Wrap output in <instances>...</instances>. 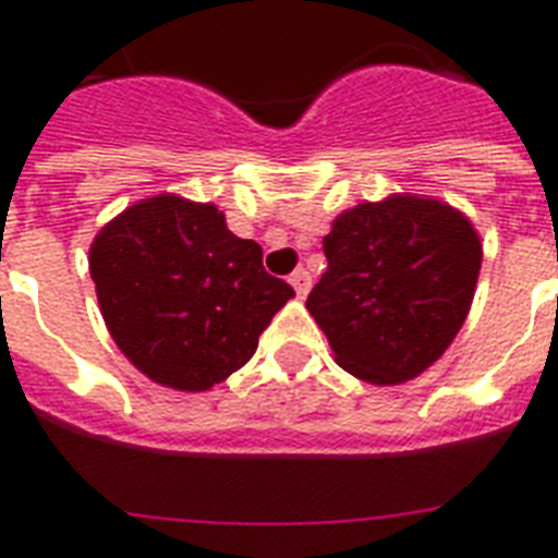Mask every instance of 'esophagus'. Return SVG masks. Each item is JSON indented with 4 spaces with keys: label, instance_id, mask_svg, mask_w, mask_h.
I'll use <instances>...</instances> for the list:
<instances>
[{
    "label": "esophagus",
    "instance_id": "esophagus-1",
    "mask_svg": "<svg viewBox=\"0 0 558 558\" xmlns=\"http://www.w3.org/2000/svg\"><path fill=\"white\" fill-rule=\"evenodd\" d=\"M289 283L295 287L298 295L304 298L306 292H310V287H313V278H310V271H306V269H295L292 275H289Z\"/></svg>",
    "mask_w": 558,
    "mask_h": 558
}]
</instances>
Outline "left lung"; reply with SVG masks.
<instances>
[{
    "instance_id": "1",
    "label": "left lung",
    "mask_w": 558,
    "mask_h": 558,
    "mask_svg": "<svg viewBox=\"0 0 558 558\" xmlns=\"http://www.w3.org/2000/svg\"><path fill=\"white\" fill-rule=\"evenodd\" d=\"M327 271L306 310L336 362L373 385L432 367L466 322L481 240L463 214L434 199L365 202L324 236Z\"/></svg>"
}]
</instances>
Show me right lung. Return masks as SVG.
<instances>
[{
	"mask_svg": "<svg viewBox=\"0 0 558 558\" xmlns=\"http://www.w3.org/2000/svg\"><path fill=\"white\" fill-rule=\"evenodd\" d=\"M89 271L112 339L153 381L208 390L248 362L295 295L263 269V248L214 205L153 196L104 226Z\"/></svg>",
	"mask_w": 558,
	"mask_h": 558,
	"instance_id": "add662e5",
	"label": "right lung"
}]
</instances>
